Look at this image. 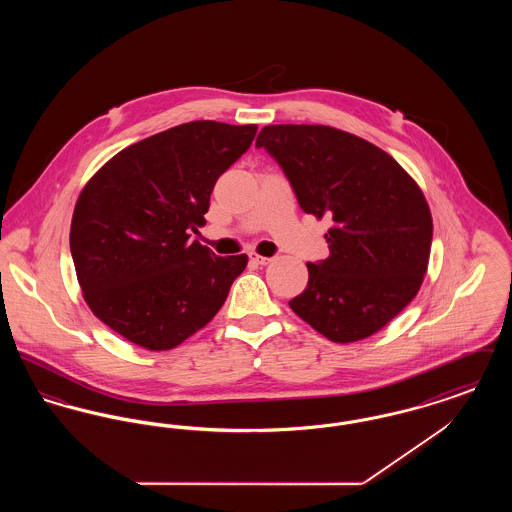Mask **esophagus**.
Returning <instances> with one entry per match:
<instances>
[{
    "mask_svg": "<svg viewBox=\"0 0 512 512\" xmlns=\"http://www.w3.org/2000/svg\"><path fill=\"white\" fill-rule=\"evenodd\" d=\"M249 259H251L255 265H268V263L272 261L270 257H263V255L255 253V251H251V253H249Z\"/></svg>",
    "mask_w": 512,
    "mask_h": 512,
    "instance_id": "esophagus-1",
    "label": "esophagus"
}]
</instances>
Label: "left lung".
<instances>
[{
	"label": "left lung",
	"mask_w": 512,
	"mask_h": 512,
	"mask_svg": "<svg viewBox=\"0 0 512 512\" xmlns=\"http://www.w3.org/2000/svg\"><path fill=\"white\" fill-rule=\"evenodd\" d=\"M292 184L301 209L328 217L330 255L307 263L293 313L336 343L365 340L420 290L432 213L418 184L384 149L324 124H270L257 136Z\"/></svg>",
	"instance_id": "obj_1"
}]
</instances>
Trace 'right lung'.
Returning <instances> with one entry per match:
<instances>
[{
	"mask_svg": "<svg viewBox=\"0 0 512 512\" xmlns=\"http://www.w3.org/2000/svg\"><path fill=\"white\" fill-rule=\"evenodd\" d=\"M257 124L194 121L119 151L74 205L71 253L92 313L147 351H167L209 324L247 255L217 257L190 240L220 174Z\"/></svg>",
	"mask_w": 512,
	"mask_h": 512,
	"instance_id": "1",
	"label": "right lung"
}]
</instances>
